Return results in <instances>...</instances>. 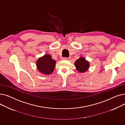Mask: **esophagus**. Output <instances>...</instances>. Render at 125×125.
Returning a JSON list of instances; mask_svg holds the SVG:
<instances>
[{"instance_id": "1", "label": "esophagus", "mask_w": 125, "mask_h": 125, "mask_svg": "<svg viewBox=\"0 0 125 125\" xmlns=\"http://www.w3.org/2000/svg\"><path fill=\"white\" fill-rule=\"evenodd\" d=\"M61 59L63 60H68V58H66V57H63V58H62Z\"/></svg>"}]
</instances>
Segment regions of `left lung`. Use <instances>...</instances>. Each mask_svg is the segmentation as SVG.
Wrapping results in <instances>:
<instances>
[{
    "instance_id": "1",
    "label": "left lung",
    "mask_w": 125,
    "mask_h": 125,
    "mask_svg": "<svg viewBox=\"0 0 125 125\" xmlns=\"http://www.w3.org/2000/svg\"><path fill=\"white\" fill-rule=\"evenodd\" d=\"M75 66L80 73H84L87 71L89 67V63L83 58L81 57L75 61Z\"/></svg>"
}]
</instances>
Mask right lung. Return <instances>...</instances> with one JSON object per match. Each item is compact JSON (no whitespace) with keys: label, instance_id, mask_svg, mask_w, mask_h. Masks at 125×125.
<instances>
[{"label":"right lung","instance_id":"right-lung-1","mask_svg":"<svg viewBox=\"0 0 125 125\" xmlns=\"http://www.w3.org/2000/svg\"><path fill=\"white\" fill-rule=\"evenodd\" d=\"M56 61L49 55H45L38 59L36 66L38 70L43 74H50L52 73L55 67Z\"/></svg>","mask_w":125,"mask_h":125}]
</instances>
